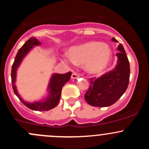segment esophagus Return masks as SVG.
Returning <instances> with one entry per match:
<instances>
[{
  "label": "esophagus",
  "instance_id": "obj_1",
  "mask_svg": "<svg viewBox=\"0 0 149 149\" xmlns=\"http://www.w3.org/2000/svg\"><path fill=\"white\" fill-rule=\"evenodd\" d=\"M79 77V75L78 74V73H72V75H71V78L72 79H78V78Z\"/></svg>",
  "mask_w": 149,
  "mask_h": 149
}]
</instances>
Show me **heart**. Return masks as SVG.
<instances>
[{"mask_svg":"<svg viewBox=\"0 0 149 149\" xmlns=\"http://www.w3.org/2000/svg\"><path fill=\"white\" fill-rule=\"evenodd\" d=\"M69 55L72 62L78 65L85 64V68L91 74H100L111 62V51L107 44L100 42H89L71 48ZM66 63H69L65 58Z\"/></svg>","mask_w":149,"mask_h":149,"instance_id":"1","label":"heart"}]
</instances>
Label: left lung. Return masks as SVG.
<instances>
[{
    "instance_id": "8db88e82",
    "label": "left lung",
    "mask_w": 149,
    "mask_h": 149,
    "mask_svg": "<svg viewBox=\"0 0 149 149\" xmlns=\"http://www.w3.org/2000/svg\"><path fill=\"white\" fill-rule=\"evenodd\" d=\"M112 41L117 42L115 38ZM117 49L118 61L115 68L99 78H91L89 88L84 98L88 104L99 107H109L115 104L125 92L130 79V63L124 47L120 44Z\"/></svg>"
}]
</instances>
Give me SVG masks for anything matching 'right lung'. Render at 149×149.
Returning <instances> with one entry per match:
<instances>
[{
  "label": "right lung",
  "mask_w": 149,
  "mask_h": 149,
  "mask_svg": "<svg viewBox=\"0 0 149 149\" xmlns=\"http://www.w3.org/2000/svg\"><path fill=\"white\" fill-rule=\"evenodd\" d=\"M41 45V43L34 37L29 39L27 41L24 43L23 46L19 49L17 54L15 58L14 62L12 65L11 68V83L13 90L15 94L18 97L24 104L29 109L35 111H47L58 105L59 103L60 99H61V91L64 84H65L70 80L71 72H68L64 74H59V73H55L52 75L50 81H49V86H48V91L49 94L45 100H41L40 102H28L24 101L22 97L18 94L17 89H16L15 81H16V70L18 67L20 65L21 62L23 58L26 56V54L32 49L33 47L38 46Z\"/></svg>",
  "instance_id": "right-lung-1"
}]
</instances>
